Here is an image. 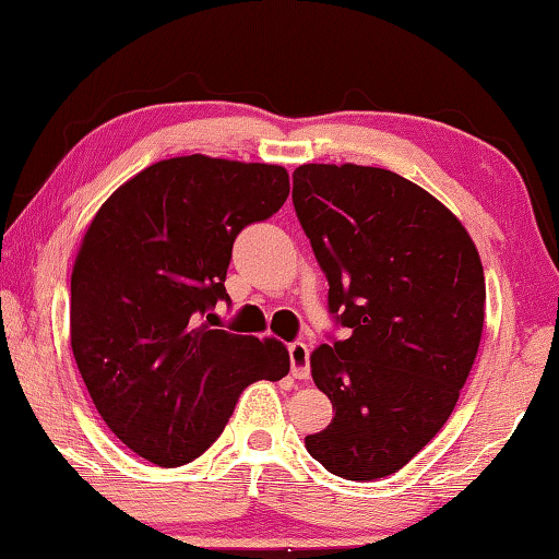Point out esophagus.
Listing matches in <instances>:
<instances>
[{
  "mask_svg": "<svg viewBox=\"0 0 559 559\" xmlns=\"http://www.w3.org/2000/svg\"><path fill=\"white\" fill-rule=\"evenodd\" d=\"M290 356V373L298 380H306L311 376V348L306 343H290L288 345Z\"/></svg>",
  "mask_w": 559,
  "mask_h": 559,
  "instance_id": "1",
  "label": "esophagus"
}]
</instances>
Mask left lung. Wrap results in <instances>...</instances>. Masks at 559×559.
Returning a JSON list of instances; mask_svg holds the SVG:
<instances>
[{"label": "left lung", "instance_id": "obj_1", "mask_svg": "<svg viewBox=\"0 0 559 559\" xmlns=\"http://www.w3.org/2000/svg\"><path fill=\"white\" fill-rule=\"evenodd\" d=\"M294 206L350 328L318 345L311 376L333 403L306 448L328 473L401 471L448 423L480 348L485 276L457 216L388 168L304 164Z\"/></svg>", "mask_w": 559, "mask_h": 559}]
</instances>
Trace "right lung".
Here are the masks:
<instances>
[{
    "label": "right lung",
    "mask_w": 559,
    "mask_h": 559,
    "mask_svg": "<svg viewBox=\"0 0 559 559\" xmlns=\"http://www.w3.org/2000/svg\"><path fill=\"white\" fill-rule=\"evenodd\" d=\"M288 191L278 164L176 156L131 176L88 224L72 269L74 360L109 430L148 463H191L248 383L288 376L281 341L211 328L236 236Z\"/></svg>",
    "instance_id": "add662e5"
}]
</instances>
